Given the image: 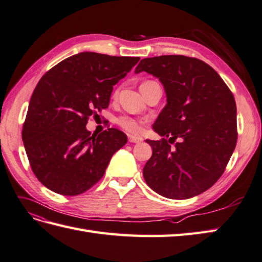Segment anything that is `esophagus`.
Returning a JSON list of instances; mask_svg holds the SVG:
<instances>
[{"label":"esophagus","instance_id":"1","mask_svg":"<svg viewBox=\"0 0 262 262\" xmlns=\"http://www.w3.org/2000/svg\"><path fill=\"white\" fill-rule=\"evenodd\" d=\"M127 140H129V142H131V143H139V142L142 141V138L135 137V136H129V137H127Z\"/></svg>","mask_w":262,"mask_h":262}]
</instances>
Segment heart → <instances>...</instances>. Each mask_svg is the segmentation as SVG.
<instances>
[{
    "instance_id": "heart-1",
    "label": "heart",
    "mask_w": 262,
    "mask_h": 262,
    "mask_svg": "<svg viewBox=\"0 0 262 262\" xmlns=\"http://www.w3.org/2000/svg\"><path fill=\"white\" fill-rule=\"evenodd\" d=\"M151 80L148 82H143L141 85H144L147 83H150ZM116 124H118L121 129L124 131L131 133V135H140L143 131V122L137 118L129 115H122L116 119Z\"/></svg>"
}]
</instances>
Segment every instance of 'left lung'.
I'll list each match as a JSON object with an SVG mask.
<instances>
[{
    "mask_svg": "<svg viewBox=\"0 0 262 262\" xmlns=\"http://www.w3.org/2000/svg\"><path fill=\"white\" fill-rule=\"evenodd\" d=\"M141 72L158 77L167 95V105L154 124L164 138L147 140L152 156L143 168L144 180L167 199L204 193L223 175L235 149L233 94L210 65L194 57L144 58L136 68Z\"/></svg>",
    "mask_w": 262,
    "mask_h": 262,
    "instance_id": "1",
    "label": "left lung"
}]
</instances>
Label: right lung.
I'll use <instances>...</instances> for the list:
<instances>
[{
	"label": "right lung",
	"instance_id": "obj_1",
	"mask_svg": "<svg viewBox=\"0 0 262 262\" xmlns=\"http://www.w3.org/2000/svg\"><path fill=\"white\" fill-rule=\"evenodd\" d=\"M139 59L80 52L57 63L39 80L22 140L31 169L46 187L75 196L103 177L112 156L127 139L114 127L91 135L86 124L91 116L107 108L113 85Z\"/></svg>",
	"mask_w": 262,
	"mask_h": 262
}]
</instances>
